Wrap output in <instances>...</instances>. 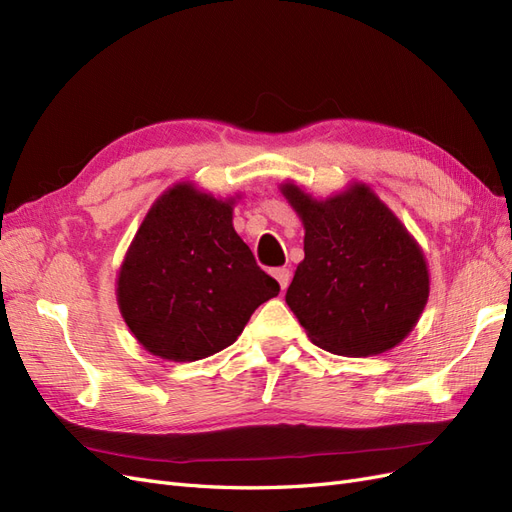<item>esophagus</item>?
<instances>
[{
  "instance_id": "34e87169",
  "label": "esophagus",
  "mask_w": 512,
  "mask_h": 512,
  "mask_svg": "<svg viewBox=\"0 0 512 512\" xmlns=\"http://www.w3.org/2000/svg\"><path fill=\"white\" fill-rule=\"evenodd\" d=\"M273 277L277 280V284H280L282 290L288 288L290 284V271L286 267H280V269H273Z\"/></svg>"
}]
</instances>
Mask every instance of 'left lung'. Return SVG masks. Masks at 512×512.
<instances>
[{"mask_svg":"<svg viewBox=\"0 0 512 512\" xmlns=\"http://www.w3.org/2000/svg\"><path fill=\"white\" fill-rule=\"evenodd\" d=\"M282 194L305 228V258L286 303L312 342L333 354L374 356L416 327L429 271L414 237L365 183L316 200L299 185Z\"/></svg>","mask_w":512,"mask_h":512,"instance_id":"obj_1","label":"left lung"}]
</instances>
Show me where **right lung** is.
Here are the masks:
<instances>
[{
  "label": "right lung",
  "instance_id": "1",
  "mask_svg": "<svg viewBox=\"0 0 512 512\" xmlns=\"http://www.w3.org/2000/svg\"><path fill=\"white\" fill-rule=\"evenodd\" d=\"M232 203L192 183L173 185L153 203L123 258L121 316L160 359L188 363L224 350L254 309L280 292L232 228Z\"/></svg>",
  "mask_w": 512,
  "mask_h": 512
}]
</instances>
